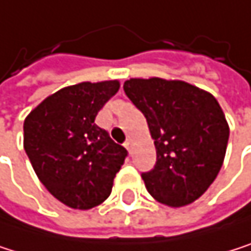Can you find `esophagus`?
Segmentation results:
<instances>
[{"label": "esophagus", "mask_w": 251, "mask_h": 251, "mask_svg": "<svg viewBox=\"0 0 251 251\" xmlns=\"http://www.w3.org/2000/svg\"><path fill=\"white\" fill-rule=\"evenodd\" d=\"M123 146H125V149H126V150H128L129 153H132V143H131V140H128V141L125 143Z\"/></svg>", "instance_id": "obj_1"}]
</instances>
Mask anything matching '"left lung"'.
<instances>
[{
    "label": "left lung",
    "instance_id": "1",
    "mask_svg": "<svg viewBox=\"0 0 251 251\" xmlns=\"http://www.w3.org/2000/svg\"><path fill=\"white\" fill-rule=\"evenodd\" d=\"M125 94L146 116L157 162L141 176L160 203L181 207L197 200L218 176L229 138L216 98L182 80L129 79Z\"/></svg>",
    "mask_w": 251,
    "mask_h": 251
}]
</instances>
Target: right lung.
Wrapping results in <instances>:
<instances>
[{"label": "right lung", "mask_w": 251, "mask_h": 251, "mask_svg": "<svg viewBox=\"0 0 251 251\" xmlns=\"http://www.w3.org/2000/svg\"><path fill=\"white\" fill-rule=\"evenodd\" d=\"M119 86V80L66 86L25 119L23 146L35 174L57 200L72 209L88 210L101 204L128 156L126 149L95 125L98 111Z\"/></svg>", "instance_id": "1"}]
</instances>
